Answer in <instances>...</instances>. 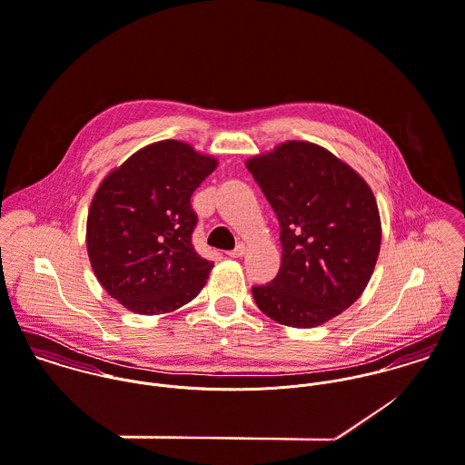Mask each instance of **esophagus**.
Returning a JSON list of instances; mask_svg holds the SVG:
<instances>
[{
  "label": "esophagus",
  "mask_w": 465,
  "mask_h": 465,
  "mask_svg": "<svg viewBox=\"0 0 465 465\" xmlns=\"http://www.w3.org/2000/svg\"><path fill=\"white\" fill-rule=\"evenodd\" d=\"M246 253V244H242V242H239L237 246H235V250H232V252H228V257L232 258H239L242 257Z\"/></svg>",
  "instance_id": "esophagus-1"
}]
</instances>
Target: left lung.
Here are the masks:
<instances>
[{"label": "left lung", "mask_w": 465, "mask_h": 465, "mask_svg": "<svg viewBox=\"0 0 465 465\" xmlns=\"http://www.w3.org/2000/svg\"><path fill=\"white\" fill-rule=\"evenodd\" d=\"M280 223L282 265L255 285L258 309L280 324L319 326L361 298L381 224L372 191L328 150L289 141L246 162Z\"/></svg>", "instance_id": "8db88e82"}]
</instances>
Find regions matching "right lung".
Returning a JSON list of instances; mask_svg holds the SVG:
<instances>
[{"label":"right lung","mask_w":465,"mask_h":465,"mask_svg":"<svg viewBox=\"0 0 465 465\" xmlns=\"http://www.w3.org/2000/svg\"><path fill=\"white\" fill-rule=\"evenodd\" d=\"M182 141L130 156L98 187L87 217V252L104 291L124 309L156 315L193 302L213 262L193 244V193L215 169Z\"/></svg>","instance_id":"obj_1"}]
</instances>
